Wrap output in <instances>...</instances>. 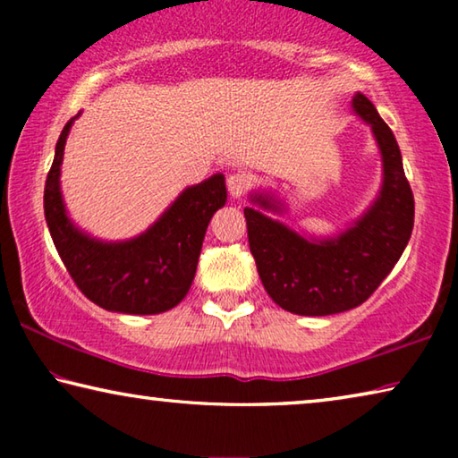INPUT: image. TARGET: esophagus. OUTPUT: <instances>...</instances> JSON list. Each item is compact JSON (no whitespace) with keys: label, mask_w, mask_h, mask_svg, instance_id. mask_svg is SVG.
<instances>
[{"label":"esophagus","mask_w":458,"mask_h":458,"mask_svg":"<svg viewBox=\"0 0 458 458\" xmlns=\"http://www.w3.org/2000/svg\"><path fill=\"white\" fill-rule=\"evenodd\" d=\"M252 185V177L246 172H234L228 177V191L232 193V198H240L250 190Z\"/></svg>","instance_id":"34e87169"}]
</instances>
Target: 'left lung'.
I'll use <instances>...</instances> for the list:
<instances>
[{"instance_id": "obj_1", "label": "left lung", "mask_w": 458, "mask_h": 458, "mask_svg": "<svg viewBox=\"0 0 458 458\" xmlns=\"http://www.w3.org/2000/svg\"><path fill=\"white\" fill-rule=\"evenodd\" d=\"M353 111L374 131L384 161V185L374 206L352 228L315 242L254 208H244L248 244L260 281L284 311L323 317L360 307L390 275L412 236L414 196L396 137L360 92ZM270 199L252 198L254 204L276 212V201Z\"/></svg>"}]
</instances>
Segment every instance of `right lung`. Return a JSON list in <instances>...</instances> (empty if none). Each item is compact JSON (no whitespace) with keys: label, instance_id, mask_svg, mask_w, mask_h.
<instances>
[{"label":"right lung","instance_id":"add662e5","mask_svg":"<svg viewBox=\"0 0 458 458\" xmlns=\"http://www.w3.org/2000/svg\"><path fill=\"white\" fill-rule=\"evenodd\" d=\"M72 121L62 129L44 188L46 222L68 275L84 297L106 311H169L188 294L208 224L226 204L224 175L185 190L145 234L127 242H98L72 226L60 196V164Z\"/></svg>","mask_w":458,"mask_h":458}]
</instances>
